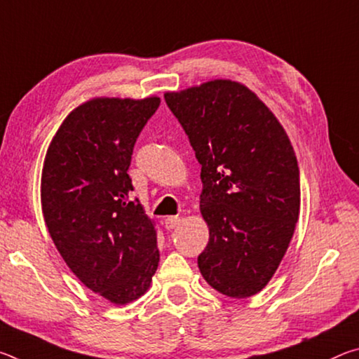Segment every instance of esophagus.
I'll return each mask as SVG.
<instances>
[{
	"mask_svg": "<svg viewBox=\"0 0 359 359\" xmlns=\"http://www.w3.org/2000/svg\"><path fill=\"white\" fill-rule=\"evenodd\" d=\"M179 223H180V217H177V215H171V217L165 218V228L169 231L177 228Z\"/></svg>",
	"mask_w": 359,
	"mask_h": 359,
	"instance_id": "obj_1",
	"label": "esophagus"
}]
</instances>
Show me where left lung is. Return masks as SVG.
I'll list each match as a JSON object with an SVG mask.
<instances>
[{"label": "left lung", "mask_w": 359, "mask_h": 359, "mask_svg": "<svg viewBox=\"0 0 359 359\" xmlns=\"http://www.w3.org/2000/svg\"><path fill=\"white\" fill-rule=\"evenodd\" d=\"M201 165L199 208L209 242L198 257L212 288L257 294L271 280L299 217V168L276 115L245 85L205 82L165 93Z\"/></svg>", "instance_id": "obj_1"}]
</instances>
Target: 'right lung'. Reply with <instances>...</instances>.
Returning a JSON list of instances; mask_svg holds the SVG:
<instances>
[{
	"label": "right lung",
	"mask_w": 359,
	"mask_h": 359,
	"mask_svg": "<svg viewBox=\"0 0 359 359\" xmlns=\"http://www.w3.org/2000/svg\"><path fill=\"white\" fill-rule=\"evenodd\" d=\"M160 98H95L76 107L48 145L42 214L57 250L85 287L114 304L149 290L160 252L154 222L130 198L136 139Z\"/></svg>",
	"instance_id": "1"
}]
</instances>
